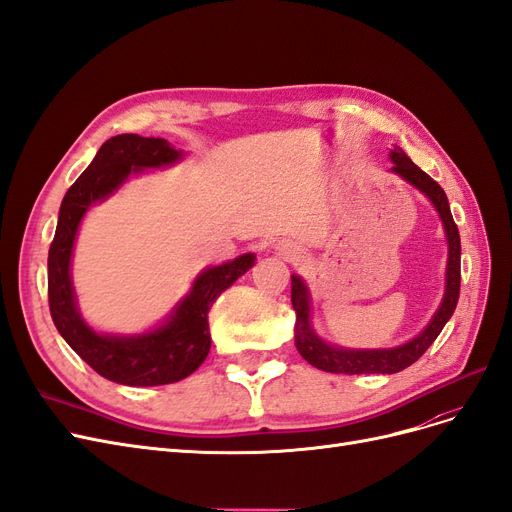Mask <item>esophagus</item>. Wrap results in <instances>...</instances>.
Listing matches in <instances>:
<instances>
[{"instance_id":"34e87169","label":"esophagus","mask_w":512,"mask_h":512,"mask_svg":"<svg viewBox=\"0 0 512 512\" xmlns=\"http://www.w3.org/2000/svg\"><path fill=\"white\" fill-rule=\"evenodd\" d=\"M278 249H280V253L285 255V257H293V255L297 253V246L291 244V242H282V244L278 246Z\"/></svg>"}]
</instances>
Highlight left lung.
Segmentation results:
<instances>
[{
    "instance_id": "8db88e82",
    "label": "left lung",
    "mask_w": 512,
    "mask_h": 512,
    "mask_svg": "<svg viewBox=\"0 0 512 512\" xmlns=\"http://www.w3.org/2000/svg\"><path fill=\"white\" fill-rule=\"evenodd\" d=\"M390 170L388 173L401 177L418 192H422L434 211L439 213L443 223V232L447 240V266H445V291L443 299L428 320V325L401 346L392 348H346L339 344H331L320 337L312 325V293L308 282L299 274H291V304L295 310V348L306 358V361L329 373H399L413 365L418 358L432 346L434 339L439 337L453 310L458 306L460 297V232L458 225L451 217L449 200L443 192V187L430 179L422 168L415 166L401 147L390 149Z\"/></svg>"
}]
</instances>
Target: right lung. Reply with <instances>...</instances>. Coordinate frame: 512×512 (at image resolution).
I'll return each mask as SVG.
<instances>
[{
  "instance_id": "1",
  "label": "right lung",
  "mask_w": 512,
  "mask_h": 512,
  "mask_svg": "<svg viewBox=\"0 0 512 512\" xmlns=\"http://www.w3.org/2000/svg\"><path fill=\"white\" fill-rule=\"evenodd\" d=\"M185 151L164 139L118 135L101 145L90 166L61 202L59 223L48 253V301L56 331L105 380L124 386H164L192 375L211 350L208 312L215 299L255 266V253L204 268L162 323L141 333H101L80 312L71 278V259L80 225L90 206L111 198L145 170L179 164Z\"/></svg>"
}]
</instances>
